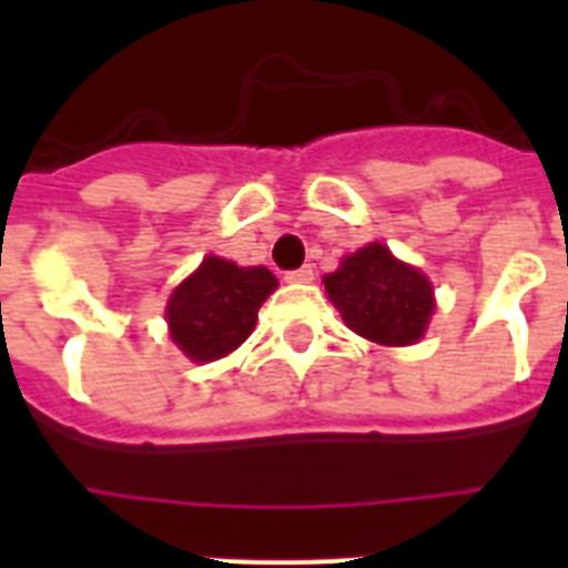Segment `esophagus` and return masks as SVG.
Instances as JSON below:
<instances>
[{
    "instance_id": "1",
    "label": "esophagus",
    "mask_w": 568,
    "mask_h": 568,
    "mask_svg": "<svg viewBox=\"0 0 568 568\" xmlns=\"http://www.w3.org/2000/svg\"><path fill=\"white\" fill-rule=\"evenodd\" d=\"M315 280V271H312L310 265L297 267V271H288L285 274V283H312Z\"/></svg>"
}]
</instances>
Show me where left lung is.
<instances>
[{"label":"left lung","instance_id":"1","mask_svg":"<svg viewBox=\"0 0 568 568\" xmlns=\"http://www.w3.org/2000/svg\"><path fill=\"white\" fill-rule=\"evenodd\" d=\"M324 288L347 327L377 345H413L433 315L427 276L397 262L383 244H368L347 256L336 274L324 276Z\"/></svg>","mask_w":568,"mask_h":568}]
</instances>
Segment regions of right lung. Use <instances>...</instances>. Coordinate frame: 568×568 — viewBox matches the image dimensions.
Wrapping results in <instances>:
<instances>
[{
  "mask_svg": "<svg viewBox=\"0 0 568 568\" xmlns=\"http://www.w3.org/2000/svg\"><path fill=\"white\" fill-rule=\"evenodd\" d=\"M274 288L276 276L267 267L203 258L168 303L173 342L194 363L221 359L253 333L258 310Z\"/></svg>",
  "mask_w": 568,
  "mask_h": 568,
  "instance_id": "add662e5",
  "label": "right lung"
}]
</instances>
